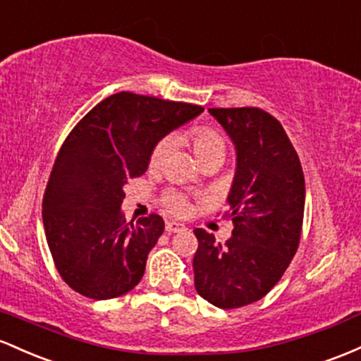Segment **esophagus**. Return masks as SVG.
<instances>
[{
  "mask_svg": "<svg viewBox=\"0 0 361 361\" xmlns=\"http://www.w3.org/2000/svg\"><path fill=\"white\" fill-rule=\"evenodd\" d=\"M165 230L170 233H180V232H185L188 228H185V225L177 224V221H167V224H165Z\"/></svg>",
  "mask_w": 361,
  "mask_h": 361,
  "instance_id": "1",
  "label": "esophagus"
}]
</instances>
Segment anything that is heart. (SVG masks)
Listing matches in <instances>:
<instances>
[{
  "mask_svg": "<svg viewBox=\"0 0 361 361\" xmlns=\"http://www.w3.org/2000/svg\"><path fill=\"white\" fill-rule=\"evenodd\" d=\"M188 141L191 143L194 155H196L197 161L213 159V157H225V140L224 136L218 131H214L212 128L206 126H196L188 133ZM170 149V140L164 137L159 143L155 145L152 149V155H149V165L153 169L160 167L164 164L165 157H167ZM167 206L172 213H184L188 208V202L184 197L177 196V194H170L167 197Z\"/></svg>",
  "mask_w": 361,
  "mask_h": 361,
  "instance_id": "1",
  "label": "heart"
}]
</instances>
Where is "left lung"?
<instances>
[{
    "label": "left lung",
    "instance_id": "1",
    "mask_svg": "<svg viewBox=\"0 0 361 361\" xmlns=\"http://www.w3.org/2000/svg\"><path fill=\"white\" fill-rule=\"evenodd\" d=\"M235 147L226 202L233 230L225 244L196 228L194 286L220 309L261 300L283 276L300 240L305 180L285 129L256 107L208 109Z\"/></svg>",
    "mask_w": 361,
    "mask_h": 361
}]
</instances>
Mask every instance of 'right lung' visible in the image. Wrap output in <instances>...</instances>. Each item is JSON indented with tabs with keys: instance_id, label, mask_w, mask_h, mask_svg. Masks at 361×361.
Returning a JSON list of instances; mask_svg holds the SVG:
<instances>
[{
	"instance_id": "right-lung-1",
	"label": "right lung",
	"mask_w": 361,
	"mask_h": 361,
	"mask_svg": "<svg viewBox=\"0 0 361 361\" xmlns=\"http://www.w3.org/2000/svg\"><path fill=\"white\" fill-rule=\"evenodd\" d=\"M200 105L121 92L76 124L61 147L42 202L47 245L59 274L93 300L121 297L141 281L165 224H128L124 185L147 172L152 149L196 119Z\"/></svg>"
}]
</instances>
